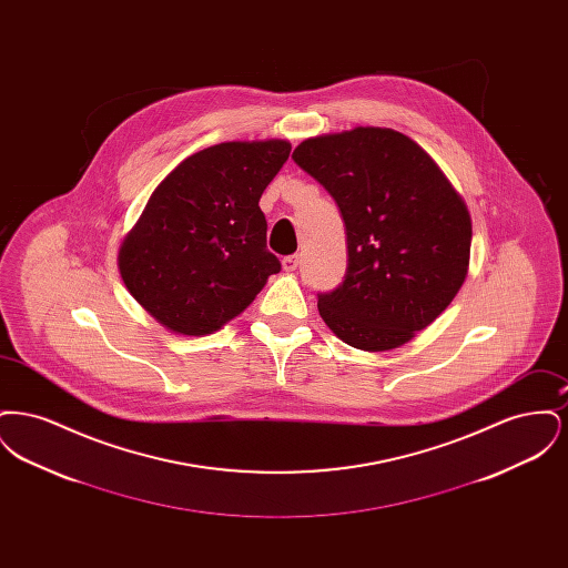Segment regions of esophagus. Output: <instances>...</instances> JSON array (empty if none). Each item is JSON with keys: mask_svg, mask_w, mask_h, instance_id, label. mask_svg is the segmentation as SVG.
Masks as SVG:
<instances>
[{"mask_svg": "<svg viewBox=\"0 0 568 568\" xmlns=\"http://www.w3.org/2000/svg\"><path fill=\"white\" fill-rule=\"evenodd\" d=\"M283 271L285 272H294L297 268V264H300V257L297 255H287V257H283Z\"/></svg>", "mask_w": 568, "mask_h": 568, "instance_id": "34e87169", "label": "esophagus"}]
</instances>
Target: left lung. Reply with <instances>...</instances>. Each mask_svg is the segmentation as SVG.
<instances>
[{"label":"left lung","instance_id":"left-lung-1","mask_svg":"<svg viewBox=\"0 0 568 568\" xmlns=\"http://www.w3.org/2000/svg\"><path fill=\"white\" fill-rule=\"evenodd\" d=\"M292 158L345 221L349 266L320 294L325 325L362 352L405 345L468 274L473 223L462 195L415 140L389 128L306 138Z\"/></svg>","mask_w":568,"mask_h":568}]
</instances>
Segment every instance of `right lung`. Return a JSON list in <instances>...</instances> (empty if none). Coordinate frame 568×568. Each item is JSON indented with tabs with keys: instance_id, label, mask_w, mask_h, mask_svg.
Returning a JSON list of instances; mask_svg holds the SVG:
<instances>
[{
	"instance_id": "add662e5",
	"label": "right lung",
	"mask_w": 568,
	"mask_h": 568,
	"mask_svg": "<svg viewBox=\"0 0 568 568\" xmlns=\"http://www.w3.org/2000/svg\"><path fill=\"white\" fill-rule=\"evenodd\" d=\"M290 151L281 138L221 142L183 160L151 193L121 243L119 272L158 324L213 334L281 271L260 197Z\"/></svg>"
}]
</instances>
